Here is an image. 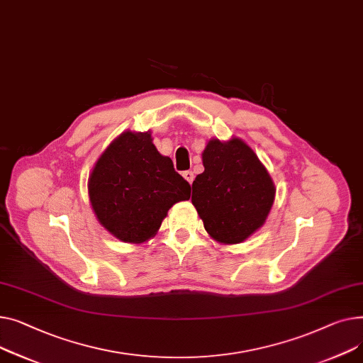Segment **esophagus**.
<instances>
[{
	"mask_svg": "<svg viewBox=\"0 0 363 363\" xmlns=\"http://www.w3.org/2000/svg\"><path fill=\"white\" fill-rule=\"evenodd\" d=\"M183 177L191 184V182H194V179H195V176H194V173L191 172H183Z\"/></svg>",
	"mask_w": 363,
	"mask_h": 363,
	"instance_id": "1",
	"label": "esophagus"
}]
</instances>
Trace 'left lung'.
<instances>
[{"label":"left lung","mask_w":363,"mask_h":363,"mask_svg":"<svg viewBox=\"0 0 363 363\" xmlns=\"http://www.w3.org/2000/svg\"><path fill=\"white\" fill-rule=\"evenodd\" d=\"M202 161L205 172L191 184V203L212 239L242 243L264 225L274 203L275 187L267 168L238 138L209 140Z\"/></svg>","instance_id":"1"}]
</instances>
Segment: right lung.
<instances>
[{"label": "right lung", "instance_id": "right-lung-1", "mask_svg": "<svg viewBox=\"0 0 363 363\" xmlns=\"http://www.w3.org/2000/svg\"><path fill=\"white\" fill-rule=\"evenodd\" d=\"M98 221L125 243L154 238L168 209L190 198V184L161 155L151 132H124L96 161L88 183Z\"/></svg>", "mask_w": 363, "mask_h": 363}]
</instances>
